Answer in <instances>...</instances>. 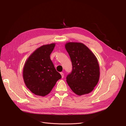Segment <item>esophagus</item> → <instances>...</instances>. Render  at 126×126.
Returning <instances> with one entry per match:
<instances>
[{
  "label": "esophagus",
  "mask_w": 126,
  "mask_h": 126,
  "mask_svg": "<svg viewBox=\"0 0 126 126\" xmlns=\"http://www.w3.org/2000/svg\"><path fill=\"white\" fill-rule=\"evenodd\" d=\"M60 75H62V78H63L64 77V74L63 73V72H60Z\"/></svg>",
  "instance_id": "34e87169"
}]
</instances>
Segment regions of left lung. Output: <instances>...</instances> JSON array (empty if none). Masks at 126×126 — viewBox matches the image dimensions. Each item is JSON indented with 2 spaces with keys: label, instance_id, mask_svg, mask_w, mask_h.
I'll list each match as a JSON object with an SVG mask.
<instances>
[{
  "label": "left lung",
  "instance_id": "1",
  "mask_svg": "<svg viewBox=\"0 0 126 126\" xmlns=\"http://www.w3.org/2000/svg\"><path fill=\"white\" fill-rule=\"evenodd\" d=\"M65 48L72 63V70L67 76V82L78 96L91 93L100 77V68L96 56L81 43L68 42Z\"/></svg>",
  "mask_w": 126,
  "mask_h": 126
}]
</instances>
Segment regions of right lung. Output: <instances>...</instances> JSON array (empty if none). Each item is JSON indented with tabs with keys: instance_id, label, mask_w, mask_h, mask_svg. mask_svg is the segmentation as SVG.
<instances>
[{
	"instance_id": "1",
	"label": "right lung",
	"mask_w": 126,
	"mask_h": 126,
	"mask_svg": "<svg viewBox=\"0 0 126 126\" xmlns=\"http://www.w3.org/2000/svg\"><path fill=\"white\" fill-rule=\"evenodd\" d=\"M55 45L52 43L41 46L29 56L24 64L22 76L25 83L37 96L49 94L62 78L50 58Z\"/></svg>"
}]
</instances>
